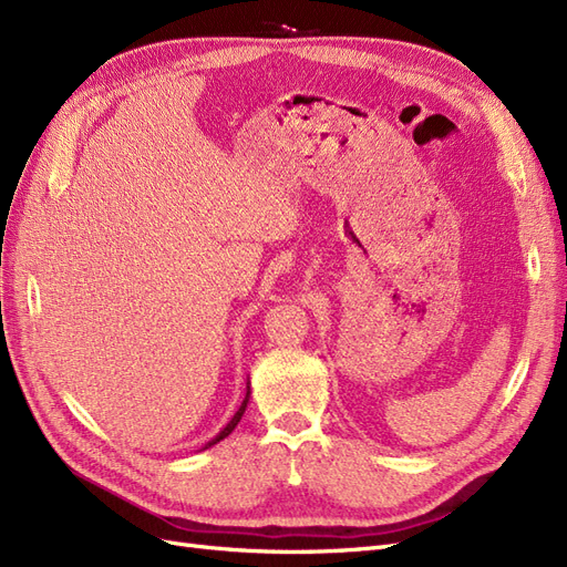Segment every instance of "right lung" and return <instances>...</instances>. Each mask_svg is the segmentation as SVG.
I'll return each mask as SVG.
<instances>
[{"label": "right lung", "mask_w": 567, "mask_h": 567, "mask_svg": "<svg viewBox=\"0 0 567 567\" xmlns=\"http://www.w3.org/2000/svg\"><path fill=\"white\" fill-rule=\"evenodd\" d=\"M248 402H250V381L246 383V398H244L241 406H238V409H236V414L231 416V421H229V423H227L225 427H221V431H219V433H217V435H215V437H213V440H210L208 444H205V447H203V450H208V447H213V444H217L219 440H225V437H227V435H229V433L234 431V427L238 425V421H241V416L246 414V406H248Z\"/></svg>", "instance_id": "right-lung-1"}]
</instances>
